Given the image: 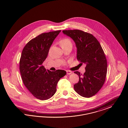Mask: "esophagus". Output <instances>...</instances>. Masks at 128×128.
<instances>
[{
	"instance_id": "34e87169",
	"label": "esophagus",
	"mask_w": 128,
	"mask_h": 128,
	"mask_svg": "<svg viewBox=\"0 0 128 128\" xmlns=\"http://www.w3.org/2000/svg\"><path fill=\"white\" fill-rule=\"evenodd\" d=\"M66 72H67V74H68V75H70V74L72 73V72H71L70 70H66Z\"/></svg>"
}]
</instances>
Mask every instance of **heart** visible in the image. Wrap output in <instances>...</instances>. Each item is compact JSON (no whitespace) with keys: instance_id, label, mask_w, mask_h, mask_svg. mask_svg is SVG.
I'll return each instance as SVG.
<instances>
[{"instance_id":"1","label":"heart","mask_w":128,"mask_h":128,"mask_svg":"<svg viewBox=\"0 0 128 128\" xmlns=\"http://www.w3.org/2000/svg\"><path fill=\"white\" fill-rule=\"evenodd\" d=\"M68 45H72V43L70 40L68 38H64L60 41V46L61 47Z\"/></svg>"}]
</instances>
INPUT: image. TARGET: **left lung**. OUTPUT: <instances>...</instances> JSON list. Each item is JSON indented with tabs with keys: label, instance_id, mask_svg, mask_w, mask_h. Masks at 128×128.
Returning <instances> with one entry per match:
<instances>
[{
	"label": "left lung",
	"instance_id": "obj_1",
	"mask_svg": "<svg viewBox=\"0 0 128 128\" xmlns=\"http://www.w3.org/2000/svg\"><path fill=\"white\" fill-rule=\"evenodd\" d=\"M75 43L77 58L86 64L83 75L75 72L79 81L74 85L76 92L82 96L91 98L102 87L107 73V60L103 50L96 38L92 34L79 30H63Z\"/></svg>",
	"mask_w": 128,
	"mask_h": 128
}]
</instances>
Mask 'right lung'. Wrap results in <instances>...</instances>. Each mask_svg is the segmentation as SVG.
Returning a JSON list of instances; mask_svg holds the SVG:
<instances>
[{"label": "right lung", "instance_id": "1", "mask_svg": "<svg viewBox=\"0 0 128 128\" xmlns=\"http://www.w3.org/2000/svg\"><path fill=\"white\" fill-rule=\"evenodd\" d=\"M60 32L41 34L30 40L22 53L20 70L22 80L33 96L41 100L53 96L58 82L66 74V71L61 70L51 72L42 65L51 46Z\"/></svg>", "mask_w": 128, "mask_h": 128}]
</instances>
